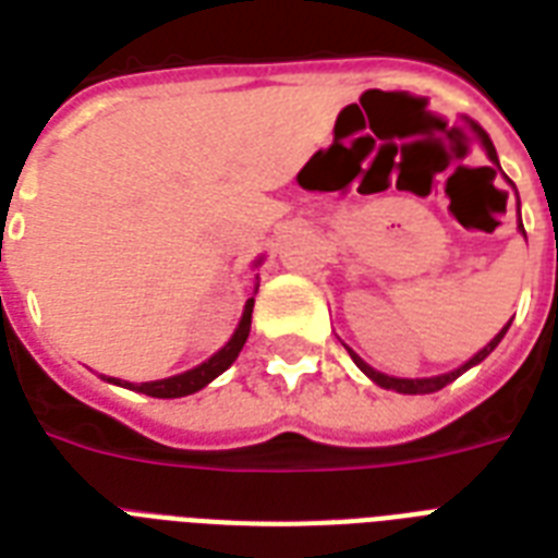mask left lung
Instances as JSON below:
<instances>
[{"label":"left lung","instance_id":"obj_1","mask_svg":"<svg viewBox=\"0 0 558 558\" xmlns=\"http://www.w3.org/2000/svg\"><path fill=\"white\" fill-rule=\"evenodd\" d=\"M481 144H484V150H486V156H489V161H493L495 168L501 170V165H498V153H495L493 142H489V135H481ZM519 228H521V231H524V226H519ZM507 330H510V324H507V327H504V330L498 332V336H495V339L489 341V344H486L484 350H477L475 356L469 359L466 365H460L458 371H451V373H440V376H428V379H397V376H385V373L373 371L371 365H365V362H362V359H359L356 353H353V350H350V356H353V362H356L359 371L365 373V376H371V379L376 381V385H379V388L397 390V393H434V390L446 388V385H449V381L458 379L460 373H466L469 367L481 365V362H484V359L489 356V353H493L495 348H498V341H501L504 336H507Z\"/></svg>","mask_w":558,"mask_h":558}]
</instances>
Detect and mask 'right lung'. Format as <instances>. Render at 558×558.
<instances>
[{"instance_id": "obj_1", "label": "right lung", "mask_w": 558, "mask_h": 558, "mask_svg": "<svg viewBox=\"0 0 558 558\" xmlns=\"http://www.w3.org/2000/svg\"><path fill=\"white\" fill-rule=\"evenodd\" d=\"M252 310H254V298H248V301H245L243 318H240V324H236L234 336L228 339L226 348L217 350V353H214L208 362H202V365H196L193 371L179 373V376H170V379L142 381V385L112 379V376H109L107 381H112V385H124V388L138 390V393H147V397H159V399H177V397H187V393H196V390L205 388L208 381L217 379L219 373H226L228 367L234 365V359L240 356V350H243L245 339H248V330H252Z\"/></svg>"}]
</instances>
